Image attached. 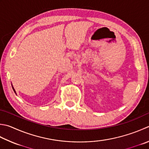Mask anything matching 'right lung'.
<instances>
[{
    "label": "right lung",
    "instance_id": "obj_1",
    "mask_svg": "<svg viewBox=\"0 0 149 149\" xmlns=\"http://www.w3.org/2000/svg\"><path fill=\"white\" fill-rule=\"evenodd\" d=\"M11 86H12V88H13V91L15 92V94H16V92H15V89H14V88H13V85H12V84H11Z\"/></svg>",
    "mask_w": 149,
    "mask_h": 149
}]
</instances>
